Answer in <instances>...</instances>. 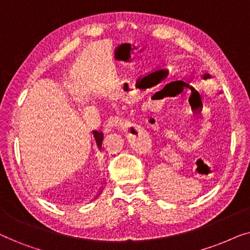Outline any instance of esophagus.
Masks as SVG:
<instances>
[{"mask_svg":"<svg viewBox=\"0 0 250 250\" xmlns=\"http://www.w3.org/2000/svg\"><path fill=\"white\" fill-rule=\"evenodd\" d=\"M122 125H123L122 119H119L118 117L110 118V119H108V121L105 122V124L104 125V132L108 133L115 127H122Z\"/></svg>","mask_w":250,"mask_h":250,"instance_id":"1","label":"esophagus"}]
</instances>
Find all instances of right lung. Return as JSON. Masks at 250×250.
<instances>
[{
    "mask_svg": "<svg viewBox=\"0 0 250 250\" xmlns=\"http://www.w3.org/2000/svg\"><path fill=\"white\" fill-rule=\"evenodd\" d=\"M93 135H94L95 142H97L98 148H101V146H102V140H104V133H102V132H98V131H93Z\"/></svg>",
    "mask_w": 250,
    "mask_h": 250,
    "instance_id": "add662e5",
    "label": "right lung"
}]
</instances>
